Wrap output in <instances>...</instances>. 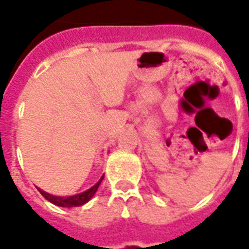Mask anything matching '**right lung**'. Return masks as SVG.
Instances as JSON below:
<instances>
[{"label": "right lung", "mask_w": 249, "mask_h": 249, "mask_svg": "<svg viewBox=\"0 0 249 249\" xmlns=\"http://www.w3.org/2000/svg\"><path fill=\"white\" fill-rule=\"evenodd\" d=\"M102 179H103V176H102L101 179H99L91 189L86 190V191H84V193L81 194H77V195H73V196H55V195H50V194L45 193V191H42V190L40 189H38V191H40L41 195H42L46 200H49L50 203H53V204L59 205V207L71 208V207H79V205H83L85 204V203H88V201L93 197L94 194L97 193V190L98 187H99V185H101Z\"/></svg>", "instance_id": "right-lung-1"}]
</instances>
